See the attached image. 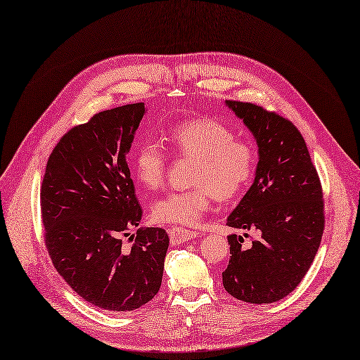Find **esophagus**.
<instances>
[{
    "label": "esophagus",
    "instance_id": "esophagus-1",
    "mask_svg": "<svg viewBox=\"0 0 360 360\" xmlns=\"http://www.w3.org/2000/svg\"><path fill=\"white\" fill-rule=\"evenodd\" d=\"M169 236H170V243L172 245H179L184 242H190L193 238H195L198 236L197 231L188 230V229H182V227H173L169 230Z\"/></svg>",
    "mask_w": 360,
    "mask_h": 360
}]
</instances>
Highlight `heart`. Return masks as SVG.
I'll list each match as a JSON object with an SVG mask.
<instances>
[{
    "label": "heart",
    "mask_w": 360,
    "mask_h": 360,
    "mask_svg": "<svg viewBox=\"0 0 360 360\" xmlns=\"http://www.w3.org/2000/svg\"><path fill=\"white\" fill-rule=\"evenodd\" d=\"M179 155L194 157L193 188L170 191L151 207L154 221L163 224L195 225L217 194L229 200L240 194L254 175L255 154L252 146L236 139L234 131L214 118H191L173 126L167 135ZM169 155L162 142L143 139L133 157V172L143 187L157 190L166 178Z\"/></svg>",
    "instance_id": "b5f03b06"
}]
</instances>
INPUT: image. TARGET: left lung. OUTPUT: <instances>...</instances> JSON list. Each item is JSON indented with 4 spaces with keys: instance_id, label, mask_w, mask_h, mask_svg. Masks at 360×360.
<instances>
[{
    "instance_id": "1",
    "label": "left lung",
    "mask_w": 360,
    "mask_h": 360,
    "mask_svg": "<svg viewBox=\"0 0 360 360\" xmlns=\"http://www.w3.org/2000/svg\"><path fill=\"white\" fill-rule=\"evenodd\" d=\"M243 120L258 145L254 184L231 212L227 225L257 231L249 246L230 234V261L222 285L234 298L270 304L302 281L323 234V193L300 130L276 112L249 102L225 101Z\"/></svg>"
}]
</instances>
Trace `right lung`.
Returning <instances> with one entry per match:
<instances>
[{"mask_svg": "<svg viewBox=\"0 0 360 360\" xmlns=\"http://www.w3.org/2000/svg\"><path fill=\"white\" fill-rule=\"evenodd\" d=\"M145 111L142 102L129 103L72 127L50 154L41 184L53 265L79 297L103 310H136L162 286L167 233L141 227L129 235L142 209L127 153Z\"/></svg>", "mask_w": 360, "mask_h": 360, "instance_id": "add662e5", "label": "right lung"}]
</instances>
